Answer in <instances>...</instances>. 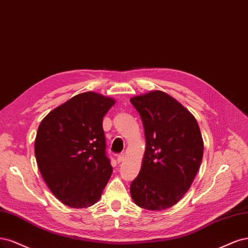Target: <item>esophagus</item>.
Wrapping results in <instances>:
<instances>
[{"label":"esophagus","mask_w":248,"mask_h":248,"mask_svg":"<svg viewBox=\"0 0 248 248\" xmlns=\"http://www.w3.org/2000/svg\"><path fill=\"white\" fill-rule=\"evenodd\" d=\"M117 162L118 163H122V162H124V158H125V156H124V154H121V155H117Z\"/></svg>","instance_id":"esophagus-1"}]
</instances>
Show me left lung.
Segmentation results:
<instances>
[{
	"mask_svg": "<svg viewBox=\"0 0 248 248\" xmlns=\"http://www.w3.org/2000/svg\"><path fill=\"white\" fill-rule=\"evenodd\" d=\"M144 126L141 170L131 183L136 205L163 210L179 202L202 162L204 143L194 115L168 93L153 91L131 100Z\"/></svg>",
	"mask_w": 248,
	"mask_h": 248,
	"instance_id": "obj_1",
	"label": "left lung"
}]
</instances>
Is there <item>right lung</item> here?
Segmentation results:
<instances>
[{"label": "right lung", "instance_id": "obj_1", "mask_svg": "<svg viewBox=\"0 0 248 248\" xmlns=\"http://www.w3.org/2000/svg\"><path fill=\"white\" fill-rule=\"evenodd\" d=\"M114 104L97 93H79L50 111L38 127L39 170L51 193L69 207L97 203L112 174L103 117Z\"/></svg>", "mask_w": 248, "mask_h": 248}]
</instances>
